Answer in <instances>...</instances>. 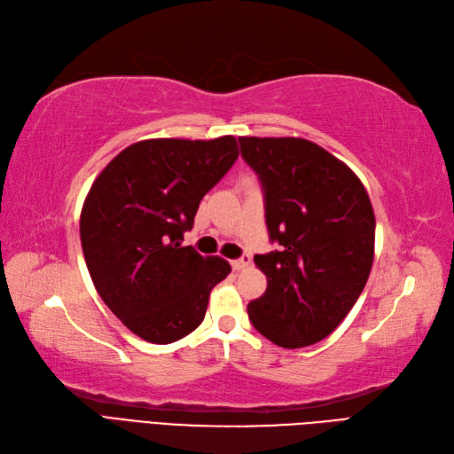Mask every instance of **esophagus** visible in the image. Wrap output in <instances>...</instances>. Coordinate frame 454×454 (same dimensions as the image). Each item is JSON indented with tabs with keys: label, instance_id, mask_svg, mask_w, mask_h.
<instances>
[{
	"label": "esophagus",
	"instance_id": "obj_1",
	"mask_svg": "<svg viewBox=\"0 0 454 454\" xmlns=\"http://www.w3.org/2000/svg\"><path fill=\"white\" fill-rule=\"evenodd\" d=\"M249 262H252V257L242 255L240 259L231 261V267H232V270H244L246 267H249Z\"/></svg>",
	"mask_w": 454,
	"mask_h": 454
}]
</instances>
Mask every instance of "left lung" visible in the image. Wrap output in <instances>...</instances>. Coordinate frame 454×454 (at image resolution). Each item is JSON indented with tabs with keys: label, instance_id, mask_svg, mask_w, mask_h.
Wrapping results in <instances>:
<instances>
[{
	"label": "left lung",
	"instance_id": "obj_1",
	"mask_svg": "<svg viewBox=\"0 0 454 454\" xmlns=\"http://www.w3.org/2000/svg\"><path fill=\"white\" fill-rule=\"evenodd\" d=\"M262 185L269 237L255 255L267 291L247 304L257 331L279 348L326 338L361 296L373 262L376 217L353 170L306 138L239 137Z\"/></svg>",
	"mask_w": 454,
	"mask_h": 454
}]
</instances>
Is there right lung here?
I'll use <instances>...</instances> for the list:
<instances>
[{
    "instance_id": "right-lung-1",
    "label": "right lung",
    "mask_w": 454,
    "mask_h": 454,
    "mask_svg": "<svg viewBox=\"0 0 454 454\" xmlns=\"http://www.w3.org/2000/svg\"><path fill=\"white\" fill-rule=\"evenodd\" d=\"M237 158L232 135L148 138L121 150L91 184L81 214L86 267L103 302L133 334L170 343L205 319L210 291L231 267L182 240L200 199Z\"/></svg>"
}]
</instances>
